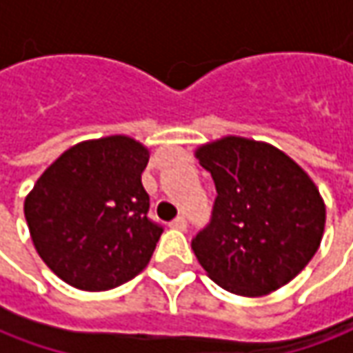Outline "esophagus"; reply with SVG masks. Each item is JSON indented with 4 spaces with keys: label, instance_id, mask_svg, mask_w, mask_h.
<instances>
[{
    "label": "esophagus",
    "instance_id": "obj_1",
    "mask_svg": "<svg viewBox=\"0 0 353 353\" xmlns=\"http://www.w3.org/2000/svg\"><path fill=\"white\" fill-rule=\"evenodd\" d=\"M169 225L170 228H174V230H184V228H186V218H184V216H179V218H174Z\"/></svg>",
    "mask_w": 353,
    "mask_h": 353
}]
</instances>
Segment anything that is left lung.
<instances>
[{"mask_svg": "<svg viewBox=\"0 0 353 353\" xmlns=\"http://www.w3.org/2000/svg\"><path fill=\"white\" fill-rule=\"evenodd\" d=\"M216 184L210 224L192 239L208 277L259 296L294 279L320 245L326 208L291 157L267 143L224 137L196 151Z\"/></svg>", "mask_w": 353, "mask_h": 353, "instance_id": "left-lung-1", "label": "left lung"}]
</instances>
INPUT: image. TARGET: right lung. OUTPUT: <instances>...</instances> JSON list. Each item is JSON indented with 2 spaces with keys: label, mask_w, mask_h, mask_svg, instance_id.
<instances>
[{
  "label": "right lung",
  "mask_w": 353,
  "mask_h": 353,
  "mask_svg": "<svg viewBox=\"0 0 353 353\" xmlns=\"http://www.w3.org/2000/svg\"><path fill=\"white\" fill-rule=\"evenodd\" d=\"M149 151L112 135L64 151L25 198L34 250L82 291H108L139 275L163 225L153 222L141 172Z\"/></svg>",
  "instance_id": "add662e5"
}]
</instances>
